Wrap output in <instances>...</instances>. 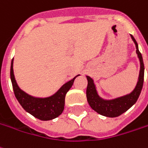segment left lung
<instances>
[{"instance_id": "1", "label": "left lung", "mask_w": 148, "mask_h": 148, "mask_svg": "<svg viewBox=\"0 0 148 148\" xmlns=\"http://www.w3.org/2000/svg\"><path fill=\"white\" fill-rule=\"evenodd\" d=\"M131 38L135 44L136 53L140 61V71H139L138 81L136 87L131 93L119 97V98H116V99H111V100L103 99L97 94L92 78H90L89 76H87V102L91 108L100 115L108 116V117H116V116H120L123 112H126L130 108H131L134 104L136 103L141 93L143 85V80H144V64H143L141 53L138 50L137 42L133 36H131Z\"/></svg>"}]
</instances>
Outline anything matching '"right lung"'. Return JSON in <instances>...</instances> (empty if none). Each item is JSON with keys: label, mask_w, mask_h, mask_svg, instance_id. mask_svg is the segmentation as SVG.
<instances>
[{"label": "right lung", "mask_w": 148, "mask_h": 148, "mask_svg": "<svg viewBox=\"0 0 148 148\" xmlns=\"http://www.w3.org/2000/svg\"><path fill=\"white\" fill-rule=\"evenodd\" d=\"M14 58L11 61L10 66V78L13 89L14 92L15 97L17 98L19 103L22 107L34 116L36 118L41 121H49L56 118L64 110L65 106V97L67 91L70 89L74 83L75 76L73 79L65 83L58 91L53 95L47 98H36L32 95H28L26 92L22 91L18 86L14 74L13 70Z\"/></svg>", "instance_id": "obj_1"}]
</instances>
